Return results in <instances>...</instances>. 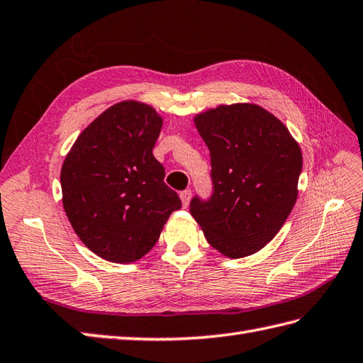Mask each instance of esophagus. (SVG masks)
Masks as SVG:
<instances>
[{"instance_id":"esophagus-1","label":"esophagus","mask_w":363,"mask_h":363,"mask_svg":"<svg viewBox=\"0 0 363 363\" xmlns=\"http://www.w3.org/2000/svg\"><path fill=\"white\" fill-rule=\"evenodd\" d=\"M191 196H192L191 189H186V191H182V192H180V199H182V203H183V206H184V208H188V205H189V200H191Z\"/></svg>"}]
</instances>
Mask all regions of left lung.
I'll return each instance as SVG.
<instances>
[{
  "label": "left lung",
  "mask_w": 363,
  "mask_h": 363,
  "mask_svg": "<svg viewBox=\"0 0 363 363\" xmlns=\"http://www.w3.org/2000/svg\"><path fill=\"white\" fill-rule=\"evenodd\" d=\"M194 124L211 157L213 196L191 200L211 247L238 259L277 236L298 197L303 155L287 127L256 104L203 111Z\"/></svg>",
  "instance_id": "8db88e82"
}]
</instances>
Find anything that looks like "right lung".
I'll list each match as a JSON object with an SVG mask.
<instances>
[{"mask_svg": "<svg viewBox=\"0 0 363 363\" xmlns=\"http://www.w3.org/2000/svg\"><path fill=\"white\" fill-rule=\"evenodd\" d=\"M163 119L136 101L115 104L77 136L63 161L62 202L79 239L104 259L138 261L182 200L152 154Z\"/></svg>", "mask_w": 363, "mask_h": 363, "instance_id": "right-lung-1", "label": "right lung"}]
</instances>
